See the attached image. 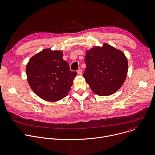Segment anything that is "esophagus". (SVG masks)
<instances>
[{
    "instance_id": "1",
    "label": "esophagus",
    "mask_w": 155,
    "mask_h": 155,
    "mask_svg": "<svg viewBox=\"0 0 155 155\" xmlns=\"http://www.w3.org/2000/svg\"><path fill=\"white\" fill-rule=\"evenodd\" d=\"M77 73H78V74L81 75V74H82V70H81V69H79V70H78L77 71Z\"/></svg>"
}]
</instances>
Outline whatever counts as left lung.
Here are the masks:
<instances>
[{
  "mask_svg": "<svg viewBox=\"0 0 155 155\" xmlns=\"http://www.w3.org/2000/svg\"><path fill=\"white\" fill-rule=\"evenodd\" d=\"M83 74L91 90L100 96L114 94L125 82L128 63L121 51L104 43L86 51Z\"/></svg>",
  "mask_w": 155,
  "mask_h": 155,
  "instance_id": "8db88e82",
  "label": "left lung"
}]
</instances>
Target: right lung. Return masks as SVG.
Segmentation results:
<instances>
[{
  "mask_svg": "<svg viewBox=\"0 0 155 155\" xmlns=\"http://www.w3.org/2000/svg\"><path fill=\"white\" fill-rule=\"evenodd\" d=\"M61 51L45 49L31 58L26 65L28 85L41 99L56 102L70 91L76 72L70 70Z\"/></svg>",
  "mask_w": 155,
  "mask_h": 155,
  "instance_id": "1",
  "label": "right lung"
}]
</instances>
